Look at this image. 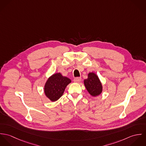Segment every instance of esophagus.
<instances>
[{
	"instance_id": "34e87169",
	"label": "esophagus",
	"mask_w": 146,
	"mask_h": 146,
	"mask_svg": "<svg viewBox=\"0 0 146 146\" xmlns=\"http://www.w3.org/2000/svg\"><path fill=\"white\" fill-rule=\"evenodd\" d=\"M74 81L75 83H79L81 81V78H76L74 79Z\"/></svg>"
}]
</instances>
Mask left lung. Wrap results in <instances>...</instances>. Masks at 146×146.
Listing matches in <instances>:
<instances>
[{
    "mask_svg": "<svg viewBox=\"0 0 146 146\" xmlns=\"http://www.w3.org/2000/svg\"><path fill=\"white\" fill-rule=\"evenodd\" d=\"M84 84L88 93L93 97L98 96L102 92V84L94 72H89L88 74V78L84 80Z\"/></svg>",
    "mask_w": 146,
    "mask_h": 146,
    "instance_id": "obj_1",
    "label": "left lung"
}]
</instances>
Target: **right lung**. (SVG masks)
<instances>
[{
	"label": "right lung",
	"instance_id": "obj_1",
	"mask_svg": "<svg viewBox=\"0 0 146 146\" xmlns=\"http://www.w3.org/2000/svg\"><path fill=\"white\" fill-rule=\"evenodd\" d=\"M71 83L69 78L61 73L54 74L48 78L44 85V94L50 101L55 102L62 97L66 86Z\"/></svg>",
	"mask_w": 146,
	"mask_h": 146
}]
</instances>
